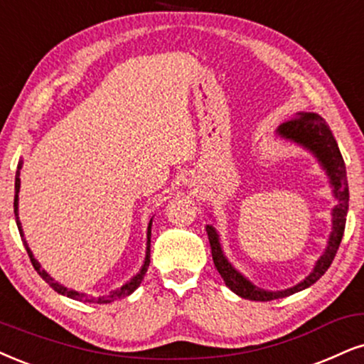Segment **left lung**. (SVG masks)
<instances>
[{"label":"left lung","mask_w":364,"mask_h":364,"mask_svg":"<svg viewBox=\"0 0 364 364\" xmlns=\"http://www.w3.org/2000/svg\"><path fill=\"white\" fill-rule=\"evenodd\" d=\"M277 136H280L282 140L295 143L297 146H302L304 150L312 154L314 159L319 161L322 170H324L327 178H329L331 189H333V196L336 199V205L333 210H331L333 228H331V235L329 240H327L324 253L317 258L312 272L309 273L304 280H300L297 285L285 290H264L255 285L251 280H248L243 273L232 267V263L228 259L226 255H224L216 228H214L213 224H208V226H205L214 264H216L219 275L223 277L224 284H226V287H230L236 295H240V297L259 300V302L284 299L289 297L291 294H297L300 290H306L324 275L327 268L333 263L336 253H338L341 240H343L344 235V228H346V216L349 208L346 165H344L343 155H341L338 141H336L333 132H331L327 123L319 114L297 113L294 119L287 121V123L280 124V127L277 128Z\"/></svg>","instance_id":"8db88e82"}]
</instances>
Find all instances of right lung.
<instances>
[{
  "mask_svg": "<svg viewBox=\"0 0 364 364\" xmlns=\"http://www.w3.org/2000/svg\"><path fill=\"white\" fill-rule=\"evenodd\" d=\"M21 167H23V160L18 161V168H16V177H15V203H13V205H15V218H16V226H18V231H20V236H21V241H23L25 248H26V253H28L30 257V262L31 264H33V268L37 270V273L40 277L43 278L45 282H47L48 285L52 287L53 290L57 291V294L60 295H65V297L69 299H74V300H79V302H89V304H111L114 302V300L118 299H124L128 297L129 294H133L134 290L138 289L141 284L143 277H145V273L148 270V264H150V237H151V223H154V218L150 219V223H148V230H146V251H145V259H143V264L140 268V272L136 273V275L129 278V280L127 282V284H123L121 287H118V289L109 291L107 295H101V297H92V295H86V294H79V291L75 290H69L67 287L60 285L58 282L53 280V278L48 275L47 272L43 270L42 264H40L37 259H35L33 253H31L30 246L28 243H26L25 240V232H23V228H21V223H20V218H18V194H20V170Z\"/></svg>",
  "mask_w": 364,
  "mask_h": 364,
  "instance_id": "obj_1",
  "label": "right lung"
}]
</instances>
